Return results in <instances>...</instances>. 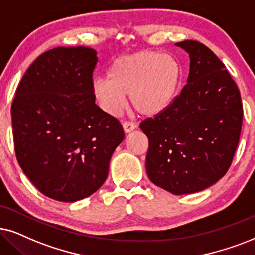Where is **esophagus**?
Returning a JSON list of instances; mask_svg holds the SVG:
<instances>
[{"label":"esophagus","mask_w":255,"mask_h":255,"mask_svg":"<svg viewBox=\"0 0 255 255\" xmlns=\"http://www.w3.org/2000/svg\"><path fill=\"white\" fill-rule=\"evenodd\" d=\"M122 127H124L125 133H130V131H133L135 128H136V125H135L134 122L125 121L124 124H122Z\"/></svg>","instance_id":"1"}]
</instances>
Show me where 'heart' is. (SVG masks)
<instances>
[{"label":"heart","instance_id":"1","mask_svg":"<svg viewBox=\"0 0 255 255\" xmlns=\"http://www.w3.org/2000/svg\"><path fill=\"white\" fill-rule=\"evenodd\" d=\"M182 81V67L170 54L143 50L119 57L108 76L94 80L93 95L102 111L117 115L126 106V95L140 114L154 117L168 108Z\"/></svg>","mask_w":255,"mask_h":255}]
</instances>
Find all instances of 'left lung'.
<instances>
[{"instance_id": "obj_1", "label": "left lung", "mask_w": 255, "mask_h": 255, "mask_svg": "<svg viewBox=\"0 0 255 255\" xmlns=\"http://www.w3.org/2000/svg\"><path fill=\"white\" fill-rule=\"evenodd\" d=\"M189 55L187 85L168 108L140 124L149 141L146 170L154 185L192 194L226 174L239 143L243 104L225 64L205 44L175 43Z\"/></svg>"}]
</instances>
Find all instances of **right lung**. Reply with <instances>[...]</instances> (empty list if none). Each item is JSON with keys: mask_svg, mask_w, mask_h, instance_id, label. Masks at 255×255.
<instances>
[{"mask_svg": "<svg viewBox=\"0 0 255 255\" xmlns=\"http://www.w3.org/2000/svg\"><path fill=\"white\" fill-rule=\"evenodd\" d=\"M88 47H57L37 57L22 77L11 105L18 165L48 198L75 202L108 176L109 161L125 133L95 105Z\"/></svg>", "mask_w": 255, "mask_h": 255, "instance_id": "add662e5", "label": "right lung"}]
</instances>
